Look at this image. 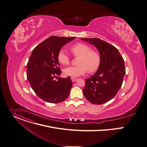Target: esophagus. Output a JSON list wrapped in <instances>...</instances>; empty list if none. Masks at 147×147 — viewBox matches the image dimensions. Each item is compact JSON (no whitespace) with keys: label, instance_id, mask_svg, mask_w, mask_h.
Segmentation results:
<instances>
[{"label":"esophagus","instance_id":"esophagus-1","mask_svg":"<svg viewBox=\"0 0 147 147\" xmlns=\"http://www.w3.org/2000/svg\"><path fill=\"white\" fill-rule=\"evenodd\" d=\"M71 81H72L73 82H76V81H77V80L76 77H71Z\"/></svg>","mask_w":147,"mask_h":147}]
</instances>
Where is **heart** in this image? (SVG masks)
<instances>
[{
  "mask_svg": "<svg viewBox=\"0 0 147 147\" xmlns=\"http://www.w3.org/2000/svg\"><path fill=\"white\" fill-rule=\"evenodd\" d=\"M71 50L75 56H79L77 61L78 65L71 66L64 70L65 76L76 77L84 74L88 70L94 71L99 67L100 57L98 53L90 50V47L82 43H76L71 47ZM59 62L63 65L70 63V57L65 50L61 49L57 55Z\"/></svg>",
  "mask_w": 147,
  "mask_h": 147,
  "instance_id": "b5f03b06",
  "label": "heart"
}]
</instances>
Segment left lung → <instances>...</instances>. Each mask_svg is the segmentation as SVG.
Returning <instances> with one entry per match:
<instances>
[{
	"label": "left lung",
	"instance_id": "left-lung-1",
	"mask_svg": "<svg viewBox=\"0 0 147 147\" xmlns=\"http://www.w3.org/2000/svg\"><path fill=\"white\" fill-rule=\"evenodd\" d=\"M94 46L100 56L97 71L86 78L83 94L92 104H102L111 100L121 88L125 74L124 61L118 49L98 38H81Z\"/></svg>",
	"mask_w": 147,
	"mask_h": 147
}]
</instances>
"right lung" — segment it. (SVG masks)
<instances>
[{
    "label": "right lung",
    "instance_id": "add662e5",
    "mask_svg": "<svg viewBox=\"0 0 147 147\" xmlns=\"http://www.w3.org/2000/svg\"><path fill=\"white\" fill-rule=\"evenodd\" d=\"M75 38L51 36L32 52L27 64V78L36 95L46 102L59 103L69 96L73 83L70 76L58 78L61 70L57 55L63 46Z\"/></svg>",
    "mask_w": 147,
    "mask_h": 147
}]
</instances>
